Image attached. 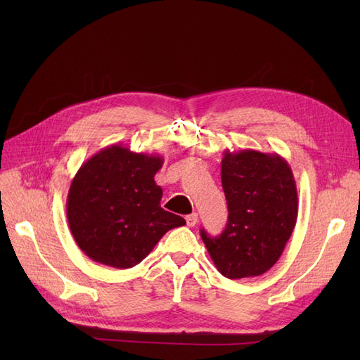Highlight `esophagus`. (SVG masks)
<instances>
[{
	"mask_svg": "<svg viewBox=\"0 0 360 360\" xmlns=\"http://www.w3.org/2000/svg\"><path fill=\"white\" fill-rule=\"evenodd\" d=\"M198 222V214L197 213H192V214H188L186 216V224L188 226H195Z\"/></svg>",
	"mask_w": 360,
	"mask_h": 360,
	"instance_id": "34e87169",
	"label": "esophagus"
}]
</instances>
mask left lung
Instances as JSON below:
<instances>
[{
	"instance_id": "8db88e82",
	"label": "left lung",
	"mask_w": 360,
	"mask_h": 360,
	"mask_svg": "<svg viewBox=\"0 0 360 360\" xmlns=\"http://www.w3.org/2000/svg\"><path fill=\"white\" fill-rule=\"evenodd\" d=\"M221 179L228 222L221 236L201 238L228 279L254 278L275 266L297 221V188L288 162L257 150L224 151Z\"/></svg>"
}]
</instances>
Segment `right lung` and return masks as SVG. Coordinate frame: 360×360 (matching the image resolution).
Segmentation results:
<instances>
[{
    "label": "right lung",
    "mask_w": 360,
    "mask_h": 360,
    "mask_svg": "<svg viewBox=\"0 0 360 360\" xmlns=\"http://www.w3.org/2000/svg\"><path fill=\"white\" fill-rule=\"evenodd\" d=\"M159 155L114 144L84 162L68 195V221L76 245L96 263L130 269L143 261L181 216L160 207L155 181Z\"/></svg>",
    "instance_id": "right-lung-1"
}]
</instances>
